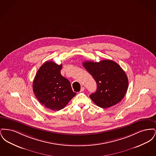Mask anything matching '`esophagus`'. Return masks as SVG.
Masks as SVG:
<instances>
[{
  "instance_id": "34e87169",
  "label": "esophagus",
  "mask_w": 156,
  "mask_h": 156,
  "mask_svg": "<svg viewBox=\"0 0 156 156\" xmlns=\"http://www.w3.org/2000/svg\"><path fill=\"white\" fill-rule=\"evenodd\" d=\"M84 90H85V87H81V88L80 92H83V91H84Z\"/></svg>"
}]
</instances>
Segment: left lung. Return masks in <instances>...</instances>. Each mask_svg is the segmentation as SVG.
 <instances>
[{
  "mask_svg": "<svg viewBox=\"0 0 156 156\" xmlns=\"http://www.w3.org/2000/svg\"><path fill=\"white\" fill-rule=\"evenodd\" d=\"M82 64L97 83V91L89 97L97 106L108 108L122 101L127 90L128 78L118 64L106 59L99 62L85 61Z\"/></svg>",
  "mask_w": 156,
  "mask_h": 156,
  "instance_id": "left-lung-1",
  "label": "left lung"
}]
</instances>
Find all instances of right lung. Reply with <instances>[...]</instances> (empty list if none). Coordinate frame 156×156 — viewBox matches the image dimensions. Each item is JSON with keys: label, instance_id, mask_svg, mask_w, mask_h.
I'll return each instance as SVG.
<instances>
[{"label": "right lung", "instance_id": "obj_1", "mask_svg": "<svg viewBox=\"0 0 156 156\" xmlns=\"http://www.w3.org/2000/svg\"><path fill=\"white\" fill-rule=\"evenodd\" d=\"M62 64L47 61L38 69L33 89L38 101L52 111H59L75 97L69 81L61 74Z\"/></svg>", "mask_w": 156, "mask_h": 156}]
</instances>
